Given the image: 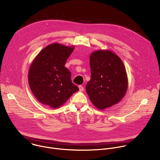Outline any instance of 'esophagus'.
<instances>
[{"label":"esophagus","instance_id":"esophagus-1","mask_svg":"<svg viewBox=\"0 0 160 160\" xmlns=\"http://www.w3.org/2000/svg\"><path fill=\"white\" fill-rule=\"evenodd\" d=\"M78 88H79V90L80 91V92H82V91H83V90H84L83 87L82 86V85H79V86H78Z\"/></svg>","mask_w":160,"mask_h":160}]
</instances>
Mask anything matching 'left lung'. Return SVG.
I'll list each match as a JSON object with an SVG mask.
<instances>
[{
  "instance_id": "left-lung-1",
  "label": "left lung",
  "mask_w": 160,
  "mask_h": 160,
  "mask_svg": "<svg viewBox=\"0 0 160 160\" xmlns=\"http://www.w3.org/2000/svg\"><path fill=\"white\" fill-rule=\"evenodd\" d=\"M90 80L86 92L90 101L102 110L118 103L128 88V78L122 59L109 50H99L90 56Z\"/></svg>"
}]
</instances>
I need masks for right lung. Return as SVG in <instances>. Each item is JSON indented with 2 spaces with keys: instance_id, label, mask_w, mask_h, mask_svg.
Returning a JSON list of instances; mask_svg holds the SVG:
<instances>
[{
  "instance_id": "1",
  "label": "right lung",
  "mask_w": 160,
  "mask_h": 160,
  "mask_svg": "<svg viewBox=\"0 0 160 160\" xmlns=\"http://www.w3.org/2000/svg\"><path fill=\"white\" fill-rule=\"evenodd\" d=\"M74 48V45L50 44L31 64L28 83L34 96L42 104L51 108H59L79 90L71 80V72L64 66Z\"/></svg>"
}]
</instances>
